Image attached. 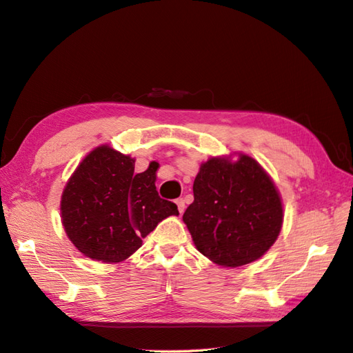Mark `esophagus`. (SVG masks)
Instances as JSON below:
<instances>
[{
  "instance_id": "obj_1",
  "label": "esophagus",
  "mask_w": 353,
  "mask_h": 353,
  "mask_svg": "<svg viewBox=\"0 0 353 353\" xmlns=\"http://www.w3.org/2000/svg\"><path fill=\"white\" fill-rule=\"evenodd\" d=\"M176 204H177V210H179V213L182 214V213L185 212V200H183V198H177V200H176Z\"/></svg>"
}]
</instances>
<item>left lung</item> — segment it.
Wrapping results in <instances>:
<instances>
[{"label": "left lung", "instance_id": "obj_1", "mask_svg": "<svg viewBox=\"0 0 353 353\" xmlns=\"http://www.w3.org/2000/svg\"><path fill=\"white\" fill-rule=\"evenodd\" d=\"M183 222L204 256L236 268L254 263L274 245L283 204L274 182L252 157H212L200 165Z\"/></svg>", "mask_w": 353, "mask_h": 353}]
</instances>
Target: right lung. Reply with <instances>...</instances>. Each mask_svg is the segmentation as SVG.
<instances>
[{
    "label": "right lung",
    "instance_id": "right-lung-1",
    "mask_svg": "<svg viewBox=\"0 0 353 353\" xmlns=\"http://www.w3.org/2000/svg\"><path fill=\"white\" fill-rule=\"evenodd\" d=\"M134 165L135 158L101 144L68 179L61 195L62 227L86 258L122 263L161 221L179 214L174 203L158 195V162L137 174Z\"/></svg>",
    "mask_w": 353,
    "mask_h": 353
}]
</instances>
